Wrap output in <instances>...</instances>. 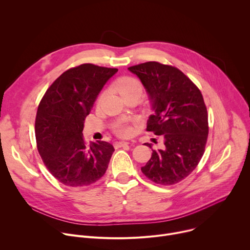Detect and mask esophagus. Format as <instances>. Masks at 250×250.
<instances>
[{"instance_id": "obj_1", "label": "esophagus", "mask_w": 250, "mask_h": 250, "mask_svg": "<svg viewBox=\"0 0 250 250\" xmlns=\"http://www.w3.org/2000/svg\"><path fill=\"white\" fill-rule=\"evenodd\" d=\"M127 145H128V143H125V142H116V143H113V146H115L116 148H120V147L125 146Z\"/></svg>"}]
</instances>
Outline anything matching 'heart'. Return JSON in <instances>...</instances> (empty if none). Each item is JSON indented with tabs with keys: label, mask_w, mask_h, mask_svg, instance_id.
Returning <instances> with one entry per match:
<instances>
[{
	"label": "heart",
	"mask_w": 250,
	"mask_h": 250,
	"mask_svg": "<svg viewBox=\"0 0 250 250\" xmlns=\"http://www.w3.org/2000/svg\"><path fill=\"white\" fill-rule=\"evenodd\" d=\"M115 87L125 99L134 95L142 96L143 89H144L142 83L138 79H135L133 77L120 78L116 82ZM113 130H115V132L119 135V137H122V138L129 137L132 132L130 125L126 122H123V121L115 125Z\"/></svg>",
	"instance_id": "obj_1"
}]
</instances>
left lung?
<instances>
[{
    "label": "left lung",
    "mask_w": 250,
    "mask_h": 250,
    "mask_svg": "<svg viewBox=\"0 0 250 250\" xmlns=\"http://www.w3.org/2000/svg\"><path fill=\"white\" fill-rule=\"evenodd\" d=\"M128 70L142 81L155 111L146 130L164 139L161 149H151L150 160L142 171L157 185H175L193 171L206 149L208 115L203 97L175 66L146 62Z\"/></svg>",
    "instance_id": "obj_1"
}]
</instances>
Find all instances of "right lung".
I'll list each match as a JSON object with an SVG mask.
<instances>
[{
  "instance_id": "right-lung-1",
  "label": "right lung",
  "mask_w": 250,
  "mask_h": 250,
  "mask_svg": "<svg viewBox=\"0 0 250 250\" xmlns=\"http://www.w3.org/2000/svg\"><path fill=\"white\" fill-rule=\"evenodd\" d=\"M117 72L93 63L71 67L39 104L35 122L39 153L48 170L66 187L93 185L108 167L115 148L102 141L86 145L83 129L103 86Z\"/></svg>"
}]
</instances>
